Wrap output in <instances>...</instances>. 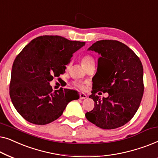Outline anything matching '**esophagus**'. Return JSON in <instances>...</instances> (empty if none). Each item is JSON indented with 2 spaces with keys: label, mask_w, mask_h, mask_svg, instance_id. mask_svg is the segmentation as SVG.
<instances>
[{
  "label": "esophagus",
  "mask_w": 158,
  "mask_h": 158,
  "mask_svg": "<svg viewBox=\"0 0 158 158\" xmlns=\"http://www.w3.org/2000/svg\"><path fill=\"white\" fill-rule=\"evenodd\" d=\"M87 98V95L83 94V93H81V94H80V98L81 99H85Z\"/></svg>",
  "instance_id": "esophagus-1"
}]
</instances>
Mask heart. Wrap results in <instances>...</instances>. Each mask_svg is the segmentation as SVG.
Segmentation results:
<instances>
[{
	"mask_svg": "<svg viewBox=\"0 0 158 158\" xmlns=\"http://www.w3.org/2000/svg\"><path fill=\"white\" fill-rule=\"evenodd\" d=\"M81 61L83 65L86 68V67L89 65V64L94 63V58H93L91 55H88V54H85V55H84L83 57H82ZM70 64L71 62H70L68 64H67L66 68L68 69L70 68ZM74 85H75V87H77V88H79V89L81 90H84L85 88V84L84 83H82V82H75Z\"/></svg>",
	"mask_w": 158,
	"mask_h": 158,
	"instance_id": "heart-1",
	"label": "heart"
}]
</instances>
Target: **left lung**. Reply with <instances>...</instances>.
<instances>
[{
    "instance_id": "obj_1",
    "label": "left lung",
    "mask_w": 158,
    "mask_h": 158,
    "mask_svg": "<svg viewBox=\"0 0 158 158\" xmlns=\"http://www.w3.org/2000/svg\"><path fill=\"white\" fill-rule=\"evenodd\" d=\"M88 50L101 56L89 96L94 108L85 114L86 118L101 129L122 127L135 116L143 96L142 62L129 47L116 40L98 41ZM99 91L108 92L109 96L101 100L96 95Z\"/></svg>"
}]
</instances>
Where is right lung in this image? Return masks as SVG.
<instances>
[{"mask_svg":"<svg viewBox=\"0 0 158 158\" xmlns=\"http://www.w3.org/2000/svg\"><path fill=\"white\" fill-rule=\"evenodd\" d=\"M85 42L60 36L44 35L31 40L17 55L12 66L9 94L15 109L34 124L57 119L69 102L79 98L77 90L53 91L49 82L64 73L73 54Z\"/></svg>","mask_w":158,"mask_h":158,"instance_id":"right-lung-1","label":"right lung"}]
</instances>
